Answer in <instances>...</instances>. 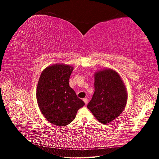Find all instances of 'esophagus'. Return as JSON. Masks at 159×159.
Masks as SVG:
<instances>
[{
    "instance_id": "34e87169",
    "label": "esophagus",
    "mask_w": 159,
    "mask_h": 159,
    "mask_svg": "<svg viewBox=\"0 0 159 159\" xmlns=\"http://www.w3.org/2000/svg\"><path fill=\"white\" fill-rule=\"evenodd\" d=\"M83 100H84V103H85V105H87V104H88V99L85 98H84V99H83Z\"/></svg>"
}]
</instances>
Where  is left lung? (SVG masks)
Here are the masks:
<instances>
[{
    "instance_id": "obj_1",
    "label": "left lung",
    "mask_w": 159,
    "mask_h": 159,
    "mask_svg": "<svg viewBox=\"0 0 159 159\" xmlns=\"http://www.w3.org/2000/svg\"><path fill=\"white\" fill-rule=\"evenodd\" d=\"M95 92L88 108L99 122L105 124L119 117L127 101V92L121 77L111 69L95 73Z\"/></svg>"
}]
</instances>
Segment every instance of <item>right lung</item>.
<instances>
[{
	"mask_svg": "<svg viewBox=\"0 0 159 159\" xmlns=\"http://www.w3.org/2000/svg\"><path fill=\"white\" fill-rule=\"evenodd\" d=\"M73 69L68 65H52L44 70L38 80V106L44 117L56 126H65L73 121L78 110L85 105L69 85Z\"/></svg>",
	"mask_w": 159,
	"mask_h": 159,
	"instance_id": "1",
	"label": "right lung"
}]
</instances>
